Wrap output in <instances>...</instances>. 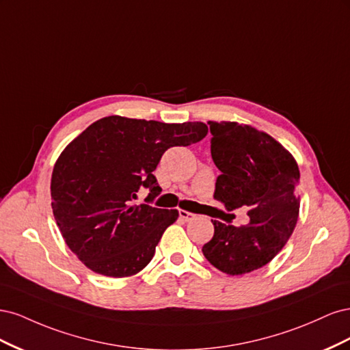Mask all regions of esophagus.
<instances>
[{"label":"esophagus","mask_w":350,"mask_h":350,"mask_svg":"<svg viewBox=\"0 0 350 350\" xmlns=\"http://www.w3.org/2000/svg\"><path fill=\"white\" fill-rule=\"evenodd\" d=\"M179 217H181L184 221H191L196 219V215L189 213V211H185V210H179Z\"/></svg>","instance_id":"obj_1"}]
</instances>
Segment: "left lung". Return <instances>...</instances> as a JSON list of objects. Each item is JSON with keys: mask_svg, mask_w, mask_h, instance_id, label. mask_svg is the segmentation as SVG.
Listing matches in <instances>:
<instances>
[{"mask_svg": "<svg viewBox=\"0 0 350 350\" xmlns=\"http://www.w3.org/2000/svg\"><path fill=\"white\" fill-rule=\"evenodd\" d=\"M211 159L220 171L215 198L226 210L248 207L250 224L211 220L207 261L232 276L266 266L291 238L299 213V167L284 147L251 125L208 121Z\"/></svg>", "mask_w": 350, "mask_h": 350, "instance_id": "left-lung-1", "label": "left lung"}]
</instances>
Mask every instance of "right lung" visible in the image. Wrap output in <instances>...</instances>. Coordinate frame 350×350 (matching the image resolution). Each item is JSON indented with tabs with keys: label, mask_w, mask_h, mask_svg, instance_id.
<instances>
[{
	"label": "right lung",
	"mask_w": 350,
	"mask_h": 350,
	"mask_svg": "<svg viewBox=\"0 0 350 350\" xmlns=\"http://www.w3.org/2000/svg\"><path fill=\"white\" fill-rule=\"evenodd\" d=\"M203 122L165 124L112 115L89 125L58 157L51 178L52 211L68 248L92 271L129 278L154 256L178 210L150 206L162 188L153 175L174 146L204 139ZM140 189L146 204L132 200Z\"/></svg>",
	"instance_id": "right-lung-1"
}]
</instances>
